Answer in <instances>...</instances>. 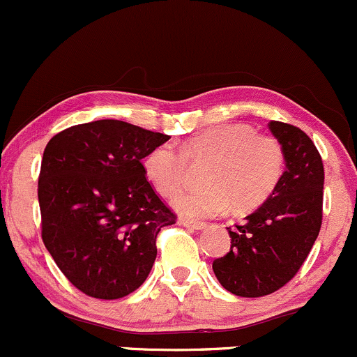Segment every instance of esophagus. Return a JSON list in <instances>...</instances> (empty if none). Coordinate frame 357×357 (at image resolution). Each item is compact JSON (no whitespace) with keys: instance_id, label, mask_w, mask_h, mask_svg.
Segmentation results:
<instances>
[{"instance_id":"34e87169","label":"esophagus","mask_w":357,"mask_h":357,"mask_svg":"<svg viewBox=\"0 0 357 357\" xmlns=\"http://www.w3.org/2000/svg\"><path fill=\"white\" fill-rule=\"evenodd\" d=\"M181 225H185L186 229H191V230H203L206 227V223L203 222H193V220H179Z\"/></svg>"}]
</instances>
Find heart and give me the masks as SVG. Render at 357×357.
<instances>
[{
    "label": "heart",
    "instance_id": "obj_1",
    "mask_svg": "<svg viewBox=\"0 0 357 357\" xmlns=\"http://www.w3.org/2000/svg\"><path fill=\"white\" fill-rule=\"evenodd\" d=\"M188 160H208L205 186L172 199L174 210L188 218L217 217L230 205L236 211L256 208L274 193L284 171L281 144L248 123L215 125L190 137L181 149L159 144L144 155L142 169L158 193L171 197L185 185Z\"/></svg>",
    "mask_w": 357,
    "mask_h": 357
}]
</instances>
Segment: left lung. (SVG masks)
Here are the masks:
<instances>
[{
    "label": "left lung",
    "instance_id": "obj_1",
    "mask_svg": "<svg viewBox=\"0 0 357 357\" xmlns=\"http://www.w3.org/2000/svg\"><path fill=\"white\" fill-rule=\"evenodd\" d=\"M268 125L283 147L287 171L259 208L229 227L230 250L213 261L222 287L245 298L283 288L310 254L322 225L324 164L315 144L295 125Z\"/></svg>",
    "mask_w": 357,
    "mask_h": 357
}]
</instances>
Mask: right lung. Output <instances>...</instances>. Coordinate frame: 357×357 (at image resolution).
Instances as JSON below:
<instances>
[{
    "label": "right lung",
    "mask_w": 357,
    "mask_h": 357,
    "mask_svg": "<svg viewBox=\"0 0 357 357\" xmlns=\"http://www.w3.org/2000/svg\"><path fill=\"white\" fill-rule=\"evenodd\" d=\"M167 140L127 121L96 120L47 144L38 176L42 241L84 295L123 298L151 273L158 234L178 217L147 181L142 159Z\"/></svg>",
    "instance_id": "add662e5"
}]
</instances>
